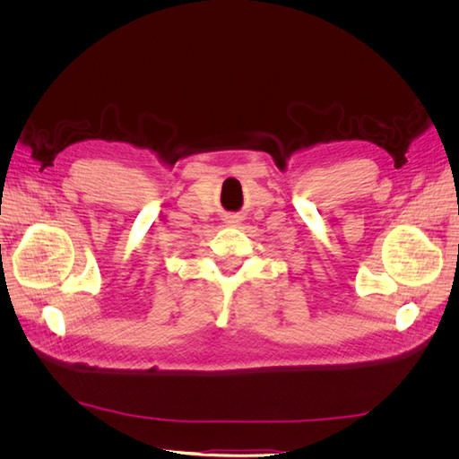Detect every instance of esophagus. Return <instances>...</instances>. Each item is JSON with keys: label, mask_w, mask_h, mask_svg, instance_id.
<instances>
[{"label": "esophagus", "mask_w": 459, "mask_h": 459, "mask_svg": "<svg viewBox=\"0 0 459 459\" xmlns=\"http://www.w3.org/2000/svg\"><path fill=\"white\" fill-rule=\"evenodd\" d=\"M224 221L228 226H238L239 221H241V216L239 214H228L226 218H224Z\"/></svg>", "instance_id": "esophagus-1"}]
</instances>
